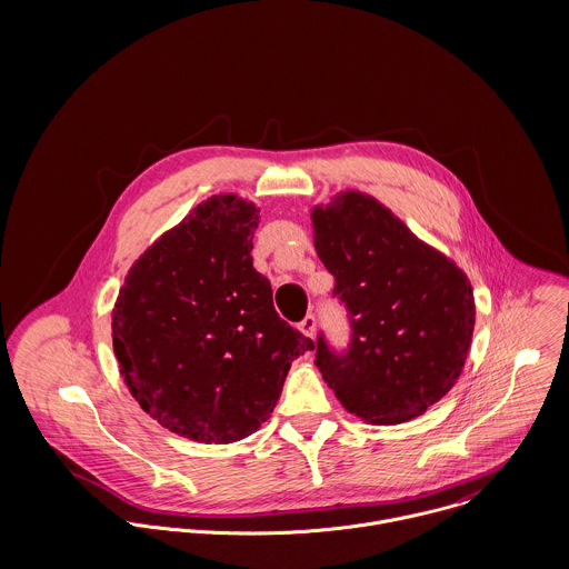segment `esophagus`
Returning <instances> with one entry per match:
<instances>
[{
  "label": "esophagus",
  "instance_id": "esophagus-1",
  "mask_svg": "<svg viewBox=\"0 0 569 569\" xmlns=\"http://www.w3.org/2000/svg\"><path fill=\"white\" fill-rule=\"evenodd\" d=\"M316 326H318V320H316V316L313 313H309L302 322H300V330L307 335V337H313L316 335Z\"/></svg>",
  "mask_w": 569,
  "mask_h": 569
}]
</instances>
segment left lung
<instances>
[{"label":"left lung","mask_w":569,"mask_h":569,"mask_svg":"<svg viewBox=\"0 0 569 569\" xmlns=\"http://www.w3.org/2000/svg\"><path fill=\"white\" fill-rule=\"evenodd\" d=\"M311 221L350 326L343 350L318 335L316 366L328 388L375 425L420 416L465 368L476 326L469 278L368 194L343 192Z\"/></svg>","instance_id":"left-lung-1"}]
</instances>
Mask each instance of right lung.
<instances>
[{
  "instance_id": "1",
  "label": "right lung",
  "mask_w": 569,
  "mask_h": 569,
  "mask_svg": "<svg viewBox=\"0 0 569 569\" xmlns=\"http://www.w3.org/2000/svg\"><path fill=\"white\" fill-rule=\"evenodd\" d=\"M258 208L214 194L131 267L113 309V352L131 395L162 427L237 442L280 399L291 361L316 343L273 307L253 269Z\"/></svg>"
}]
</instances>
